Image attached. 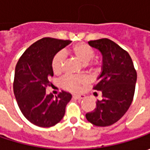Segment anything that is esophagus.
I'll return each mask as SVG.
<instances>
[{
    "label": "esophagus",
    "instance_id": "esophagus-1",
    "mask_svg": "<svg viewBox=\"0 0 150 150\" xmlns=\"http://www.w3.org/2000/svg\"><path fill=\"white\" fill-rule=\"evenodd\" d=\"M72 97L74 98H77V99H83L85 98V95H83V94H73Z\"/></svg>",
    "mask_w": 150,
    "mask_h": 150
}]
</instances>
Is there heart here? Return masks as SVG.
I'll return each mask as SVG.
<instances>
[{"instance_id": "obj_1", "label": "heart", "mask_w": 150, "mask_h": 150, "mask_svg": "<svg viewBox=\"0 0 150 150\" xmlns=\"http://www.w3.org/2000/svg\"><path fill=\"white\" fill-rule=\"evenodd\" d=\"M72 55L80 62L83 64L84 67L89 72L98 71V64L93 61L95 53L93 49L86 43L75 44L71 48ZM65 54L62 52H58L54 55L52 60V69L55 74H60L65 62ZM88 80L83 75H67L60 80L61 87L64 89L76 92L82 85L87 83Z\"/></svg>"}]
</instances>
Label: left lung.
<instances>
[{"label": "left lung", "instance_id": "obj_1", "mask_svg": "<svg viewBox=\"0 0 150 150\" xmlns=\"http://www.w3.org/2000/svg\"><path fill=\"white\" fill-rule=\"evenodd\" d=\"M88 44L103 56V71L93 86L101 92L102 99L96 103L93 111L86 113V118L96 126H109L118 122L131 105L137 72L128 52L110 39L89 41Z\"/></svg>", "mask_w": 150, "mask_h": 150}]
</instances>
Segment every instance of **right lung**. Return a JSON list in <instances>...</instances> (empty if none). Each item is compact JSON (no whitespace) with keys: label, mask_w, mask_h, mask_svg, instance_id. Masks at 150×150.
<instances>
[{"label":"right lung","mask_w":150,"mask_h":150,"mask_svg":"<svg viewBox=\"0 0 150 150\" xmlns=\"http://www.w3.org/2000/svg\"><path fill=\"white\" fill-rule=\"evenodd\" d=\"M72 41L44 38L31 45L21 55L15 69L13 90L22 114L32 124L48 128L59 123L72 98L62 91L56 98L47 94L49 78L53 76L54 55Z\"/></svg>","instance_id":"obj_1"}]
</instances>
